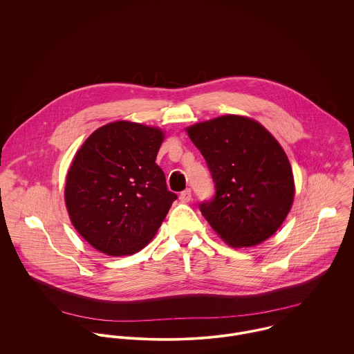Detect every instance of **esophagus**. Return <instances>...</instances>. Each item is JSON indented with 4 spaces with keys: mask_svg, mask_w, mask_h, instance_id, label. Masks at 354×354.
Returning <instances> with one entry per match:
<instances>
[{
    "mask_svg": "<svg viewBox=\"0 0 354 354\" xmlns=\"http://www.w3.org/2000/svg\"><path fill=\"white\" fill-rule=\"evenodd\" d=\"M180 201L183 203H188L192 201V192H191L189 188L185 189V191H183V192L180 194Z\"/></svg>",
    "mask_w": 354,
    "mask_h": 354,
    "instance_id": "34e87169",
    "label": "esophagus"
}]
</instances>
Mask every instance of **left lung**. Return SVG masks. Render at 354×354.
Instances as JSON below:
<instances>
[{
    "label": "left lung",
    "mask_w": 354,
    "mask_h": 354,
    "mask_svg": "<svg viewBox=\"0 0 354 354\" xmlns=\"http://www.w3.org/2000/svg\"><path fill=\"white\" fill-rule=\"evenodd\" d=\"M202 152L215 195L199 208L219 237L234 248L271 237L288 216L295 180L290 162L257 121L222 115L187 128Z\"/></svg>",
    "instance_id": "8db88e82"
}]
</instances>
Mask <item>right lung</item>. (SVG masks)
Here are the masks:
<instances>
[{"mask_svg":"<svg viewBox=\"0 0 354 354\" xmlns=\"http://www.w3.org/2000/svg\"><path fill=\"white\" fill-rule=\"evenodd\" d=\"M162 142L158 128L115 121L76 152L65 183L66 209L75 229L100 252L143 250L177 199L155 163Z\"/></svg>","mask_w":354,"mask_h":354,"instance_id":"right-lung-1","label":"right lung"}]
</instances>
